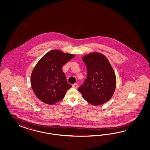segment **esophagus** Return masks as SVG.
Wrapping results in <instances>:
<instances>
[{
  "mask_svg": "<svg viewBox=\"0 0 150 150\" xmlns=\"http://www.w3.org/2000/svg\"><path fill=\"white\" fill-rule=\"evenodd\" d=\"M72 87L75 88H77V87H78V84L77 83H74L72 85Z\"/></svg>",
  "mask_w": 150,
  "mask_h": 150,
  "instance_id": "obj_1",
  "label": "esophagus"
}]
</instances>
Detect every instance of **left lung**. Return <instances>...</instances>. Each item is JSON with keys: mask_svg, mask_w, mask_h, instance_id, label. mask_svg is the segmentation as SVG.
Instances as JSON below:
<instances>
[{"mask_svg": "<svg viewBox=\"0 0 150 150\" xmlns=\"http://www.w3.org/2000/svg\"><path fill=\"white\" fill-rule=\"evenodd\" d=\"M82 60L87 67V77L78 90L82 97L93 105H103L113 95L116 76L107 57L100 53L92 52L84 55Z\"/></svg>", "mask_w": 150, "mask_h": 150, "instance_id": "8db88e82", "label": "left lung"}]
</instances>
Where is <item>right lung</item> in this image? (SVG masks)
Wrapping results in <instances>:
<instances>
[{
	"label": "right lung",
	"instance_id": "1",
	"mask_svg": "<svg viewBox=\"0 0 150 150\" xmlns=\"http://www.w3.org/2000/svg\"><path fill=\"white\" fill-rule=\"evenodd\" d=\"M75 55L53 50L47 53L32 70L31 84L37 97L47 105H54L63 99L71 85L62 70L64 65Z\"/></svg>",
	"mask_w": 150,
	"mask_h": 150
}]
</instances>
